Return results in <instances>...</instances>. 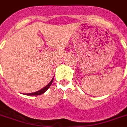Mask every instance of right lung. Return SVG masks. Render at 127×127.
I'll return each mask as SVG.
<instances>
[{
    "label": "right lung",
    "instance_id": "obj_1",
    "mask_svg": "<svg viewBox=\"0 0 127 127\" xmlns=\"http://www.w3.org/2000/svg\"><path fill=\"white\" fill-rule=\"evenodd\" d=\"M53 78H52V80H51V81L49 82L47 85H46V87H44V88H42V89H40V90L38 91H36L34 93H25L24 95H28V96H36V95H42V94L46 92V91L49 88V87L51 86V83H53Z\"/></svg>",
    "mask_w": 127,
    "mask_h": 127
}]
</instances>
